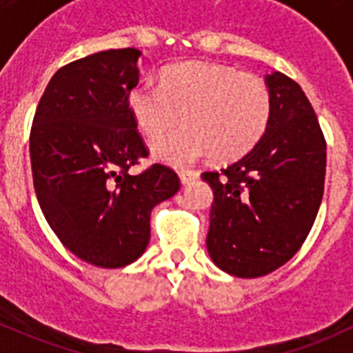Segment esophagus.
<instances>
[{
  "mask_svg": "<svg viewBox=\"0 0 353 353\" xmlns=\"http://www.w3.org/2000/svg\"><path fill=\"white\" fill-rule=\"evenodd\" d=\"M179 176H180V182H182V183H191V182H194L196 179H198L199 173H198V171H194V170H182L179 173Z\"/></svg>",
  "mask_w": 353,
  "mask_h": 353,
  "instance_id": "obj_1",
  "label": "esophagus"
}]
</instances>
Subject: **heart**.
Returning <instances> with one entry per match:
<instances>
[{
	"label": "heart",
	"instance_id": "1",
	"mask_svg": "<svg viewBox=\"0 0 353 353\" xmlns=\"http://www.w3.org/2000/svg\"><path fill=\"white\" fill-rule=\"evenodd\" d=\"M136 125L155 136L150 148L155 159L174 166L212 155L219 162L248 154L263 136L272 113L267 84L251 74L205 61L179 63L162 72L161 84L141 81L127 95Z\"/></svg>",
	"mask_w": 353,
	"mask_h": 353
}]
</instances>
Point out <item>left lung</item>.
I'll list each match as a JSON object with an SVG mask.
<instances>
[{
    "instance_id": "1",
    "label": "left lung",
    "mask_w": 353,
    "mask_h": 353,
    "mask_svg": "<svg viewBox=\"0 0 353 353\" xmlns=\"http://www.w3.org/2000/svg\"><path fill=\"white\" fill-rule=\"evenodd\" d=\"M272 113L251 152L201 179L214 191L207 249L221 270L260 277L304 244L322 203L327 145L305 93L293 79L265 77Z\"/></svg>"
}]
</instances>
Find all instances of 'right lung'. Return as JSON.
Returning <instances> with one entry per match:
<instances>
[{"label":"right lung","instance_id":"obj_1","mask_svg":"<svg viewBox=\"0 0 353 353\" xmlns=\"http://www.w3.org/2000/svg\"><path fill=\"white\" fill-rule=\"evenodd\" d=\"M134 48L65 65L49 81L30 134L37 199L61 244L86 263L120 269L150 242V214L180 189L171 168H129L148 155L127 95L139 81Z\"/></svg>","mask_w":353,"mask_h":353}]
</instances>
